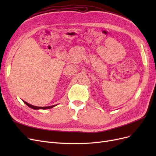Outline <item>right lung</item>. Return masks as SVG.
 Wrapping results in <instances>:
<instances>
[{
	"instance_id": "right-lung-1",
	"label": "right lung",
	"mask_w": 156,
	"mask_h": 156,
	"mask_svg": "<svg viewBox=\"0 0 156 156\" xmlns=\"http://www.w3.org/2000/svg\"><path fill=\"white\" fill-rule=\"evenodd\" d=\"M23 101L24 102L27 106H29V107L32 108V109H35V110H37V109H48V108H53V107H55L56 105H54L48 106V107H36V106H34V105H30V104H29V103H28L27 102H26V101H23Z\"/></svg>"
}]
</instances>
